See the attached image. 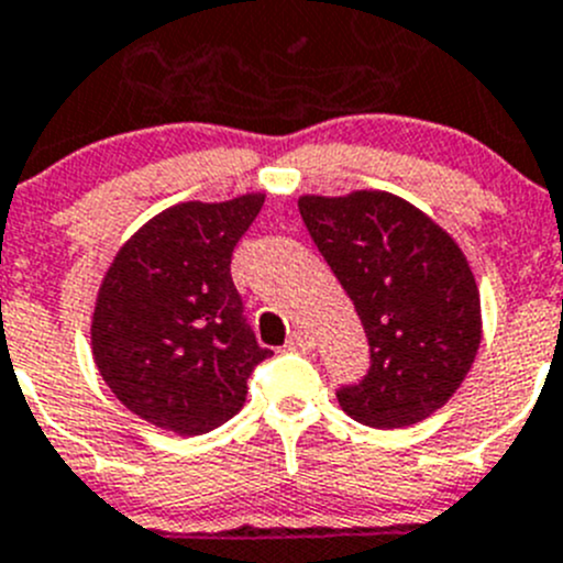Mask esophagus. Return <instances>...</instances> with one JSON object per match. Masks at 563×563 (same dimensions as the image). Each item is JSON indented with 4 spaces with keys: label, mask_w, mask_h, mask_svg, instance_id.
Here are the masks:
<instances>
[{
    "label": "esophagus",
    "mask_w": 563,
    "mask_h": 563,
    "mask_svg": "<svg viewBox=\"0 0 563 563\" xmlns=\"http://www.w3.org/2000/svg\"><path fill=\"white\" fill-rule=\"evenodd\" d=\"M288 350H297V353H311L313 350V335L308 330H294L286 341Z\"/></svg>",
    "instance_id": "obj_1"
}]
</instances>
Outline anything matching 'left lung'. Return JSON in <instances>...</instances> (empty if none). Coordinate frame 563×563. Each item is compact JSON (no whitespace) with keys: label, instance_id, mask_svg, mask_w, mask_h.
I'll use <instances>...</instances> for the list:
<instances>
[{"label":"left lung","instance_id":"8db88e82","mask_svg":"<svg viewBox=\"0 0 563 563\" xmlns=\"http://www.w3.org/2000/svg\"><path fill=\"white\" fill-rule=\"evenodd\" d=\"M299 213L369 341V369L335 388L339 406L386 430L430 417L481 346V297L464 252L422 210L383 191L302 197Z\"/></svg>","mask_w":563,"mask_h":563}]
</instances>
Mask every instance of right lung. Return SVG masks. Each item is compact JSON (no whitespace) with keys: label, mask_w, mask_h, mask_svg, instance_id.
<instances>
[{"label":"right lung","mask_w":563,"mask_h":563,"mask_svg":"<svg viewBox=\"0 0 563 563\" xmlns=\"http://www.w3.org/2000/svg\"><path fill=\"white\" fill-rule=\"evenodd\" d=\"M261 194L183 202L146 222L99 288L91 341L115 400L155 428L199 435L241 411L272 350L255 341L230 275Z\"/></svg>","instance_id":"1"}]
</instances>
